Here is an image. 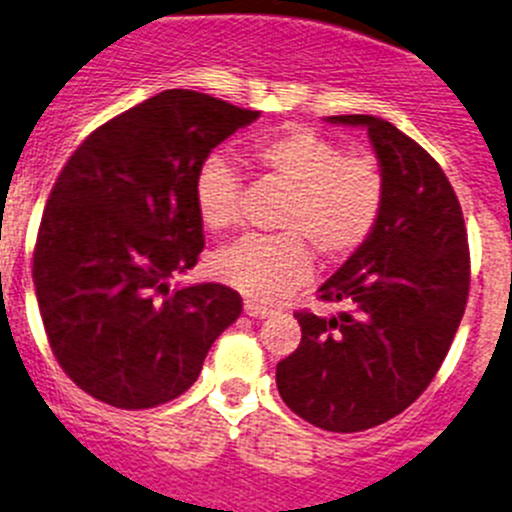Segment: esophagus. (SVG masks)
Instances as JSON below:
<instances>
[{
  "mask_svg": "<svg viewBox=\"0 0 512 512\" xmlns=\"http://www.w3.org/2000/svg\"><path fill=\"white\" fill-rule=\"evenodd\" d=\"M245 313L250 315V318H267V315H272V310L265 308V305L255 303V300H245Z\"/></svg>",
  "mask_w": 512,
  "mask_h": 512,
  "instance_id": "1",
  "label": "esophagus"
}]
</instances>
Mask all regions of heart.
Returning <instances> with one entry per match:
<instances>
[{"label":"heart","mask_w":512,"mask_h":512,"mask_svg":"<svg viewBox=\"0 0 512 512\" xmlns=\"http://www.w3.org/2000/svg\"><path fill=\"white\" fill-rule=\"evenodd\" d=\"M250 159L288 189L278 237H250L224 247L212 267L222 283L257 303H278L313 275V252L336 265L369 242L386 202V179L369 154H346L313 128L285 126L257 138ZM194 207L209 232L240 224L242 179L222 156H209L194 179Z\"/></svg>","instance_id":"obj_1"}]
</instances>
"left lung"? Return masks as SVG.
<instances>
[{"instance_id":"1","label":"left lung","mask_w":512,"mask_h":512,"mask_svg":"<svg viewBox=\"0 0 512 512\" xmlns=\"http://www.w3.org/2000/svg\"><path fill=\"white\" fill-rule=\"evenodd\" d=\"M369 131L386 179L379 224L321 285L338 315L298 310L300 346L278 364V391L326 432H361L422 396L460 328L470 250L460 202L437 161L376 116H331Z\"/></svg>"}]
</instances>
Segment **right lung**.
Listing matches in <instances>:
<instances>
[{"label":"right lung","mask_w":512,"mask_h":512,"mask_svg":"<svg viewBox=\"0 0 512 512\" xmlns=\"http://www.w3.org/2000/svg\"><path fill=\"white\" fill-rule=\"evenodd\" d=\"M260 113L164 90L95 128L57 176L32 280L62 371L93 399L151 409L184 394L242 313L219 283L169 290L204 250L194 179Z\"/></svg>","instance_id":"1"}]
</instances>
